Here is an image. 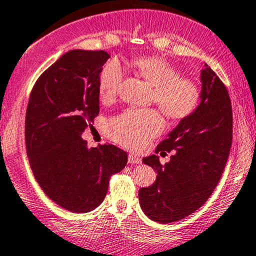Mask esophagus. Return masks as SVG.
Listing matches in <instances>:
<instances>
[{"label": "esophagus", "instance_id": "34e87169", "mask_svg": "<svg viewBox=\"0 0 256 256\" xmlns=\"http://www.w3.org/2000/svg\"><path fill=\"white\" fill-rule=\"evenodd\" d=\"M128 164H141L140 156L135 155V154H128Z\"/></svg>", "mask_w": 256, "mask_h": 256}]
</instances>
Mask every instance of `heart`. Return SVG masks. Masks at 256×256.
Segmentation results:
<instances>
[{"label":"heart","mask_w":256,"mask_h":256,"mask_svg":"<svg viewBox=\"0 0 256 256\" xmlns=\"http://www.w3.org/2000/svg\"><path fill=\"white\" fill-rule=\"evenodd\" d=\"M142 78L154 88L152 100L170 118L180 120L194 112L200 101L196 84L181 78L175 68L158 57H146L135 61ZM124 68L118 60H111L98 76V94L110 101L120 90ZM164 120L156 110H128L108 121V136L130 148H141L162 131Z\"/></svg>","instance_id":"obj_1"}]
</instances>
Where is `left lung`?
<instances>
[{
	"instance_id": "1",
	"label": "left lung",
	"mask_w": 256,
	"mask_h": 256,
	"mask_svg": "<svg viewBox=\"0 0 256 256\" xmlns=\"http://www.w3.org/2000/svg\"><path fill=\"white\" fill-rule=\"evenodd\" d=\"M200 102L195 111L158 146L175 154L161 165L158 156L142 158L158 172L155 182L138 190L141 209L151 220L168 224L199 209L219 182L232 142L229 94L208 65L200 71Z\"/></svg>"
}]
</instances>
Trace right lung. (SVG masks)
<instances>
[{
	"label": "right lung",
	"mask_w": 256,
	"mask_h": 256,
	"mask_svg": "<svg viewBox=\"0 0 256 256\" xmlns=\"http://www.w3.org/2000/svg\"><path fill=\"white\" fill-rule=\"evenodd\" d=\"M110 54L72 50L38 78L26 112V150L44 194L72 212L104 202L111 175L128 164L114 145L88 148L81 138L100 112L98 76Z\"/></svg>",
	"instance_id": "1"
}]
</instances>
